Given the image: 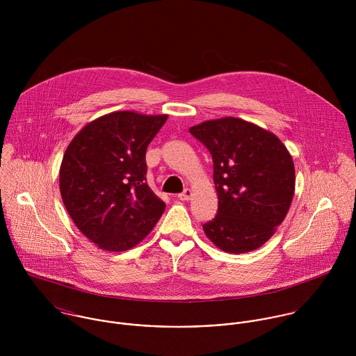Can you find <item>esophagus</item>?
Wrapping results in <instances>:
<instances>
[{"instance_id":"34e87169","label":"esophagus","mask_w":356,"mask_h":356,"mask_svg":"<svg viewBox=\"0 0 356 356\" xmlns=\"http://www.w3.org/2000/svg\"><path fill=\"white\" fill-rule=\"evenodd\" d=\"M191 197H192V191H191V189H188V188H186L182 193H179V195H178V199H179V200H182V202H188Z\"/></svg>"}]
</instances>
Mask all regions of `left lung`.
<instances>
[{
    "mask_svg": "<svg viewBox=\"0 0 356 356\" xmlns=\"http://www.w3.org/2000/svg\"><path fill=\"white\" fill-rule=\"evenodd\" d=\"M212 156L216 216L203 225L219 250L245 254L275 233L293 200L295 164L281 140L251 122L227 116L189 129Z\"/></svg>",
    "mask_w": 356,
    "mask_h": 356,
    "instance_id": "left-lung-1",
    "label": "left lung"
}]
</instances>
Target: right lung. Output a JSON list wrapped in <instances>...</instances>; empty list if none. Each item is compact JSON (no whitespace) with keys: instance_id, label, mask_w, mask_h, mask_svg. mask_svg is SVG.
I'll return each instance as SVG.
<instances>
[{"instance_id":"add662e5","label":"right lung","mask_w":356,"mask_h":356,"mask_svg":"<svg viewBox=\"0 0 356 356\" xmlns=\"http://www.w3.org/2000/svg\"><path fill=\"white\" fill-rule=\"evenodd\" d=\"M168 115L111 112L88 123L60 165V193L76 227L100 250L141 243L165 204L147 185L145 153Z\"/></svg>"}]
</instances>
